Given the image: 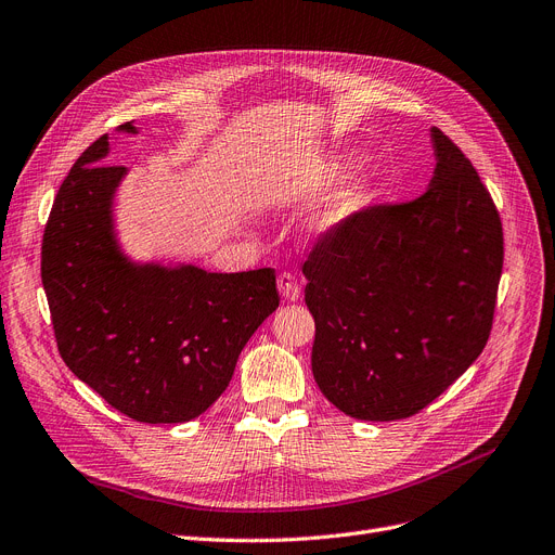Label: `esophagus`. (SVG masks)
Listing matches in <instances>:
<instances>
[{"label": "esophagus", "instance_id": "1", "mask_svg": "<svg viewBox=\"0 0 555 555\" xmlns=\"http://www.w3.org/2000/svg\"><path fill=\"white\" fill-rule=\"evenodd\" d=\"M278 288H280V296L286 302H296L300 298V284L292 273H280L278 275Z\"/></svg>", "mask_w": 555, "mask_h": 555}]
</instances>
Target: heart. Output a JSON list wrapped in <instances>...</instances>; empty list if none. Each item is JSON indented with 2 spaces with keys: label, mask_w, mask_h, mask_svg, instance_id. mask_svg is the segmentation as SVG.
Returning <instances> with one entry per match:
<instances>
[{
  "label": "heart",
  "mask_w": 555,
  "mask_h": 555,
  "mask_svg": "<svg viewBox=\"0 0 555 555\" xmlns=\"http://www.w3.org/2000/svg\"><path fill=\"white\" fill-rule=\"evenodd\" d=\"M350 169H352L350 157H336V160L325 165V178L327 180H340V178H346L350 173ZM363 203H365L363 190H354L348 196H343L334 207L325 209L321 217H315V221H313L315 232L327 234V232L338 230L343 223H346L357 212V209H361Z\"/></svg>",
  "instance_id": "heart-1"
}]
</instances>
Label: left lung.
I'll return each mask as SVG.
<instances>
[{
    "mask_svg": "<svg viewBox=\"0 0 555 555\" xmlns=\"http://www.w3.org/2000/svg\"><path fill=\"white\" fill-rule=\"evenodd\" d=\"M431 142L425 194L361 209L302 263L313 379L357 420L415 415L477 361L492 330L501 219L465 153L438 128Z\"/></svg>",
    "mask_w": 555,
    "mask_h": 555,
    "instance_id": "1",
    "label": "left lung"
}]
</instances>
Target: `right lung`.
I'll use <instances>...</instances> for the list:
<instances>
[{
  "label": "right lung",
  "mask_w": 555,
  "mask_h": 555,
  "mask_svg": "<svg viewBox=\"0 0 555 555\" xmlns=\"http://www.w3.org/2000/svg\"><path fill=\"white\" fill-rule=\"evenodd\" d=\"M138 133L133 121L119 126ZM108 135L63 180L42 236V286L69 371L119 413L190 422L228 388L255 330L278 309L273 269L207 273L130 261L113 201L126 167L103 165Z\"/></svg>",
  "instance_id": "1"
}]
</instances>
